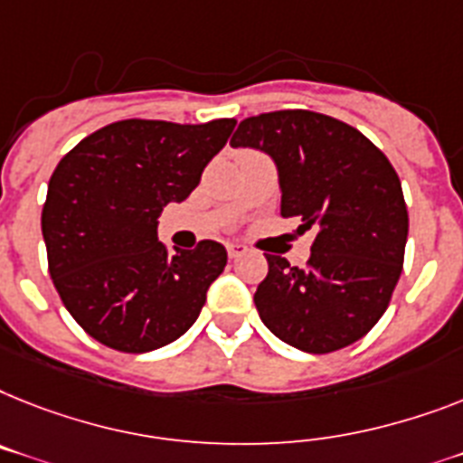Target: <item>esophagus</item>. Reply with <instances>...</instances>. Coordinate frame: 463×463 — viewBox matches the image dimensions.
<instances>
[{"label":"esophagus","mask_w":463,"mask_h":463,"mask_svg":"<svg viewBox=\"0 0 463 463\" xmlns=\"http://www.w3.org/2000/svg\"><path fill=\"white\" fill-rule=\"evenodd\" d=\"M248 248L243 246V243H229L227 246V253H229V258L232 260H236V258H241V255L246 253Z\"/></svg>","instance_id":"34e87169"}]
</instances>
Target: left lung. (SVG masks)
<instances>
[{
    "instance_id": "8db88e82",
    "label": "left lung",
    "mask_w": 463,
    "mask_h": 463,
    "mask_svg": "<svg viewBox=\"0 0 463 463\" xmlns=\"http://www.w3.org/2000/svg\"><path fill=\"white\" fill-rule=\"evenodd\" d=\"M229 144L274 160L281 215L315 232L307 267L265 255L253 298L262 324L312 354L360 341L391 303L410 232L391 160L360 129L300 109L246 118Z\"/></svg>"
}]
</instances>
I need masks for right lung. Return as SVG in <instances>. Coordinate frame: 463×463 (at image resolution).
<instances>
[{"instance_id": "add662e5", "label": "right lung", "mask_w": 463, "mask_h": 463, "mask_svg": "<svg viewBox=\"0 0 463 463\" xmlns=\"http://www.w3.org/2000/svg\"><path fill=\"white\" fill-rule=\"evenodd\" d=\"M234 125L120 120L61 158L42 236L53 286L91 338L120 353H151L196 322L227 250L201 241L170 253L158 241V217L196 189Z\"/></svg>"}]
</instances>
